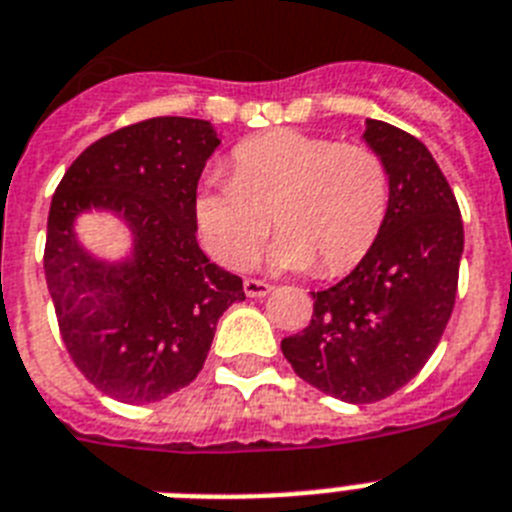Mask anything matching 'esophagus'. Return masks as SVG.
Here are the masks:
<instances>
[{"label": "esophagus", "instance_id": "1", "mask_svg": "<svg viewBox=\"0 0 512 512\" xmlns=\"http://www.w3.org/2000/svg\"><path fill=\"white\" fill-rule=\"evenodd\" d=\"M243 287H246L248 298H261V295H266V293H269V290H272V285H269V282L256 280V277H246Z\"/></svg>", "mask_w": 512, "mask_h": 512}]
</instances>
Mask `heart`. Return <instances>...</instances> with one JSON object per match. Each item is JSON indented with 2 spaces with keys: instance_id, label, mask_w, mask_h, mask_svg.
I'll list each match as a JSON object with an SVG mask.
<instances>
[{
  "instance_id": "b5f03b06",
  "label": "heart",
  "mask_w": 512,
  "mask_h": 512,
  "mask_svg": "<svg viewBox=\"0 0 512 512\" xmlns=\"http://www.w3.org/2000/svg\"><path fill=\"white\" fill-rule=\"evenodd\" d=\"M390 211V172L361 143H337L303 130H272L238 143L230 180L193 198V222L206 251L227 269L259 259L272 217L282 232L274 261L324 277L345 274L377 243Z\"/></svg>"
}]
</instances>
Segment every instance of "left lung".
Segmentation results:
<instances>
[{
  "mask_svg": "<svg viewBox=\"0 0 512 512\" xmlns=\"http://www.w3.org/2000/svg\"><path fill=\"white\" fill-rule=\"evenodd\" d=\"M390 172V211L377 243L337 285L314 295L306 329L282 340L293 371L345 403H377L411 382L442 340L458 293L463 219L424 143L366 122Z\"/></svg>",
  "mask_w": 512,
  "mask_h": 512,
  "instance_id": "1",
  "label": "left lung"
}]
</instances>
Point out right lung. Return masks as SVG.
<instances>
[{
  "label": "right lung",
  "mask_w": 512,
  "mask_h": 512,
  "mask_svg": "<svg viewBox=\"0 0 512 512\" xmlns=\"http://www.w3.org/2000/svg\"><path fill=\"white\" fill-rule=\"evenodd\" d=\"M219 138L206 120L151 117L104 135L67 167L46 222L44 274L59 335L96 390L143 405L204 369L219 316L246 298L243 280L198 248L193 198ZM120 210L136 232L125 265L74 243L83 208Z\"/></svg>",
  "instance_id": "1"
}]
</instances>
